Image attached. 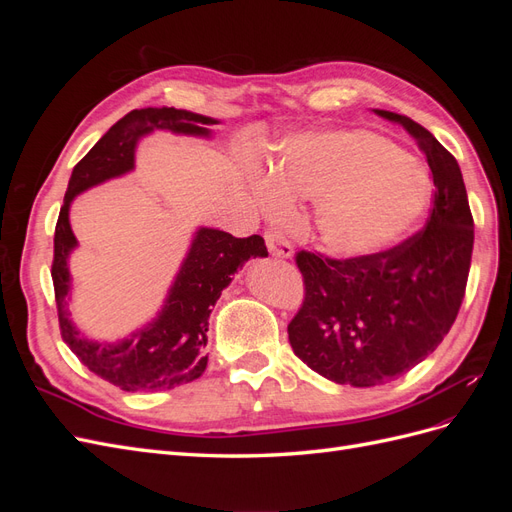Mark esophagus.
<instances>
[{"mask_svg": "<svg viewBox=\"0 0 512 512\" xmlns=\"http://www.w3.org/2000/svg\"><path fill=\"white\" fill-rule=\"evenodd\" d=\"M265 241H267V247H269L271 256H275V258H292V245L284 239L282 232L269 228L265 232Z\"/></svg>", "mask_w": 512, "mask_h": 512, "instance_id": "1", "label": "esophagus"}]
</instances>
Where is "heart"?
<instances>
[{"label":"heart","mask_w":512,"mask_h":512,"mask_svg":"<svg viewBox=\"0 0 512 512\" xmlns=\"http://www.w3.org/2000/svg\"><path fill=\"white\" fill-rule=\"evenodd\" d=\"M254 194L271 218L288 215L292 200L316 203L324 247L339 256H365L406 237L425 218L433 183L389 138L327 130L288 138L271 173L256 179Z\"/></svg>","instance_id":"b5f03b06"}]
</instances>
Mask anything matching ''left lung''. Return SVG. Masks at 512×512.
Instances as JSON below:
<instances>
[{"label":"left lung","mask_w":512,"mask_h":512,"mask_svg":"<svg viewBox=\"0 0 512 512\" xmlns=\"http://www.w3.org/2000/svg\"><path fill=\"white\" fill-rule=\"evenodd\" d=\"M374 113L414 138L436 194L427 226L391 250L348 260L297 254L305 301L288 324L290 346L316 374L350 386L395 380L440 346L466 294L474 245L457 160L410 117Z\"/></svg>","instance_id":"left-lung-1"}]
</instances>
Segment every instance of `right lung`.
Masks as SVG:
<instances>
[{"instance_id": "add662e5", "label": "right lung", "mask_w": 512, "mask_h": 512, "mask_svg": "<svg viewBox=\"0 0 512 512\" xmlns=\"http://www.w3.org/2000/svg\"><path fill=\"white\" fill-rule=\"evenodd\" d=\"M215 123L220 121L173 106L136 108L91 147L87 156L74 166L68 181L64 207L55 226L51 271L61 337L89 371L119 386L121 391L175 389L203 376L207 367L203 348L207 346L211 307L218 303L222 290L232 282V275L247 260L267 258L269 252L265 239L258 235L237 239L224 230L200 226L156 318L117 342H96L81 333L68 309L72 292L68 260L79 245L70 226V205L89 188L132 173L141 138L156 130L211 138L209 126Z\"/></svg>"}]
</instances>
